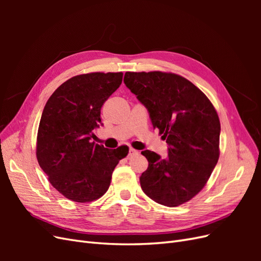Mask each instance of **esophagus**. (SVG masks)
Wrapping results in <instances>:
<instances>
[{"instance_id":"34e87169","label":"esophagus","mask_w":261,"mask_h":261,"mask_svg":"<svg viewBox=\"0 0 261 261\" xmlns=\"http://www.w3.org/2000/svg\"><path fill=\"white\" fill-rule=\"evenodd\" d=\"M138 153V151L137 150H135V149H133V148H129V150H128V156H132V155H135V154H137Z\"/></svg>"}]
</instances>
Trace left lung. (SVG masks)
Here are the masks:
<instances>
[{
	"mask_svg": "<svg viewBox=\"0 0 261 261\" xmlns=\"http://www.w3.org/2000/svg\"><path fill=\"white\" fill-rule=\"evenodd\" d=\"M124 84L148 110L153 128L169 146L165 159L141 151L149 163L139 177L141 189L167 207L191 200L219 160L221 126L215 108L201 90L176 74L126 72Z\"/></svg>",
	"mask_w": 261,
	"mask_h": 261,
	"instance_id": "obj_1",
	"label": "left lung"
}]
</instances>
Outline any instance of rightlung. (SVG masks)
I'll use <instances>...</instances> for the list:
<instances>
[{"label": "right lung", "instance_id": "obj_1", "mask_svg": "<svg viewBox=\"0 0 261 261\" xmlns=\"http://www.w3.org/2000/svg\"><path fill=\"white\" fill-rule=\"evenodd\" d=\"M123 73H90L63 83L46 101L39 124L37 159L52 186L76 202L96 200L109 189L128 147L91 143L101 107L120 87Z\"/></svg>", "mask_w": 261, "mask_h": 261}]
</instances>
